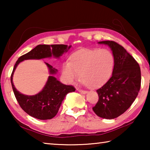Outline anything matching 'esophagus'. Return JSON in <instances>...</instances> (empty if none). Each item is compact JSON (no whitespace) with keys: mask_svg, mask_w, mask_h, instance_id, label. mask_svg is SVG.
I'll use <instances>...</instances> for the list:
<instances>
[{"mask_svg":"<svg viewBox=\"0 0 150 150\" xmlns=\"http://www.w3.org/2000/svg\"><path fill=\"white\" fill-rule=\"evenodd\" d=\"M77 91H78L79 93H83V94L87 93V91H85V90H83V89H80V88H77Z\"/></svg>","mask_w":150,"mask_h":150,"instance_id":"esophagus-1","label":"esophagus"}]
</instances>
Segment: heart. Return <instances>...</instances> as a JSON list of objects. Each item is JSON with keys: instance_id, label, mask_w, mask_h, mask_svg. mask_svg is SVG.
Instances as JSON below:
<instances>
[{"instance_id": "obj_1", "label": "heart", "mask_w": 150, "mask_h": 150, "mask_svg": "<svg viewBox=\"0 0 150 150\" xmlns=\"http://www.w3.org/2000/svg\"><path fill=\"white\" fill-rule=\"evenodd\" d=\"M115 57L107 49L85 50L73 54L70 62L62 67V74L68 83L80 77L83 84L92 88L100 87L112 74Z\"/></svg>"}]
</instances>
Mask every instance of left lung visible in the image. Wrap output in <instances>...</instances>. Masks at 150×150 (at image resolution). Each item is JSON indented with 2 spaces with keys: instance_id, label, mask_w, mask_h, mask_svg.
Returning a JSON list of instances; mask_svg holds the SVG:
<instances>
[{
  "instance_id": "obj_1",
  "label": "left lung",
  "mask_w": 150,
  "mask_h": 150,
  "mask_svg": "<svg viewBox=\"0 0 150 150\" xmlns=\"http://www.w3.org/2000/svg\"><path fill=\"white\" fill-rule=\"evenodd\" d=\"M98 44L110 48L115 57V67L110 79L96 91L98 101L93 110L100 118L114 119L125 112L138 96L141 86L140 67L116 42L103 41Z\"/></svg>"
}]
</instances>
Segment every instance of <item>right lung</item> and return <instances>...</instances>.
I'll use <instances>...</instances> for the list:
<instances>
[{
    "label": "right lung",
    "instance_id": "add662e5",
    "mask_svg": "<svg viewBox=\"0 0 150 150\" xmlns=\"http://www.w3.org/2000/svg\"><path fill=\"white\" fill-rule=\"evenodd\" d=\"M71 45H38L27 54L18 58L14 65L11 80L14 95L19 105L26 112L32 117L40 120H49L58 112L61 105L67 93L74 92L75 88L71 85L63 84L55 78L57 69L49 63H45L49 69L50 76L44 88L36 95H26L19 92L13 83V75L20 63L28 59H42L54 57L57 59L67 52Z\"/></svg>",
    "mask_w": 150,
    "mask_h": 150
}]
</instances>
